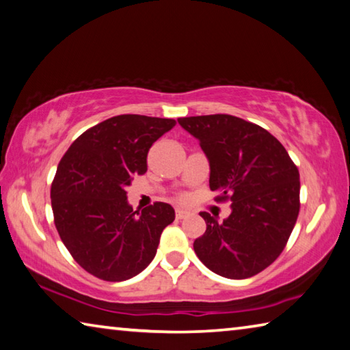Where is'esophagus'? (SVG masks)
Wrapping results in <instances>:
<instances>
[{
    "mask_svg": "<svg viewBox=\"0 0 350 350\" xmlns=\"http://www.w3.org/2000/svg\"><path fill=\"white\" fill-rule=\"evenodd\" d=\"M187 217H189V211H187V209H180V208L176 209V219L182 220V219H187Z\"/></svg>",
    "mask_w": 350,
    "mask_h": 350,
    "instance_id": "34e87169",
    "label": "esophagus"
}]
</instances>
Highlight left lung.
Instances as JSON below:
<instances>
[{
    "label": "left lung",
    "mask_w": 350,
    "mask_h": 350,
    "mask_svg": "<svg viewBox=\"0 0 350 350\" xmlns=\"http://www.w3.org/2000/svg\"><path fill=\"white\" fill-rule=\"evenodd\" d=\"M199 139L209 162V188L231 200L219 221L200 213L206 231L194 240L200 262L241 280L262 272L284 250L300 211V174L288 151L262 126L231 114L177 119Z\"/></svg>",
    "instance_id": "left-lung-1"
}]
</instances>
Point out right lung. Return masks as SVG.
Here are the masks:
<instances>
[{
    "instance_id": "1",
    "label": "right lung",
    "mask_w": 350,
    "mask_h": 350,
    "mask_svg": "<svg viewBox=\"0 0 350 350\" xmlns=\"http://www.w3.org/2000/svg\"><path fill=\"white\" fill-rule=\"evenodd\" d=\"M174 125V119L120 114L82 133L61 159L50 191L56 230L78 265L100 280L142 272L173 224V206L156 202L133 211L125 189L133 176L145 174L151 145Z\"/></svg>"
}]
</instances>
